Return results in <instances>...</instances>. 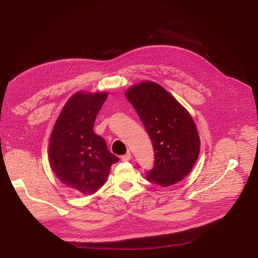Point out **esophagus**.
Here are the masks:
<instances>
[{"label":"esophagus","instance_id":"1","mask_svg":"<svg viewBox=\"0 0 258 258\" xmlns=\"http://www.w3.org/2000/svg\"><path fill=\"white\" fill-rule=\"evenodd\" d=\"M131 159H132V154H131L130 152L121 156V160H122V161H128V160H131Z\"/></svg>","mask_w":258,"mask_h":258}]
</instances>
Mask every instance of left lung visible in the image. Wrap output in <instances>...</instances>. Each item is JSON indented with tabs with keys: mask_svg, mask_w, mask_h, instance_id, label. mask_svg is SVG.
Wrapping results in <instances>:
<instances>
[{
	"mask_svg": "<svg viewBox=\"0 0 258 258\" xmlns=\"http://www.w3.org/2000/svg\"><path fill=\"white\" fill-rule=\"evenodd\" d=\"M151 138L154 167L147 179L169 187L186 177L200 153V138L193 117L173 96L154 82H143L125 92Z\"/></svg>",
	"mask_w": 258,
	"mask_h": 258,
	"instance_id": "left-lung-1",
	"label": "left lung"
}]
</instances>
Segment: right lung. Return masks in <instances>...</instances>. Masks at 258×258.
Here are the masks:
<instances>
[{
    "label": "right lung",
    "instance_id": "add662e5",
    "mask_svg": "<svg viewBox=\"0 0 258 258\" xmlns=\"http://www.w3.org/2000/svg\"><path fill=\"white\" fill-rule=\"evenodd\" d=\"M108 93L78 92L63 106L49 142L52 170L67 188L84 195L105 183L111 165L119 159L93 131Z\"/></svg>",
    "mask_w": 258,
    "mask_h": 258
}]
</instances>
